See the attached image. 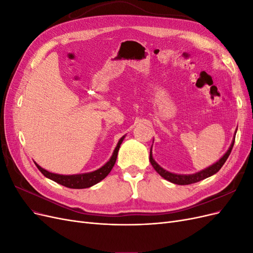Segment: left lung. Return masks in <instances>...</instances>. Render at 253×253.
Instances as JSON below:
<instances>
[{
	"label": "left lung",
	"mask_w": 253,
	"mask_h": 253,
	"mask_svg": "<svg viewBox=\"0 0 253 253\" xmlns=\"http://www.w3.org/2000/svg\"><path fill=\"white\" fill-rule=\"evenodd\" d=\"M235 134H236V131H235ZM235 134H234V137H233L230 147H229L228 151L225 153V154L221 156L215 164H213L210 167L206 168V169L198 171L196 173H193V174H176V173H172V172H169V171L165 170L164 168L160 167L155 162V159L153 158L152 147H151V151H150V162H151V165L153 166V168H154L155 171L160 176H162V177H164L168 181H170L172 183H175V185H181V186H183V185H190V183H194V182H197V181H201V180H203L205 178H208V177H210V176L217 173L220 170V168L224 166V164L226 163V160L229 157V155H230L231 150L233 148L234 139H235Z\"/></svg>",
	"instance_id": "left-lung-1"
}]
</instances>
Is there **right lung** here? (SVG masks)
Listing matches in <instances>:
<instances>
[{"mask_svg": "<svg viewBox=\"0 0 253 253\" xmlns=\"http://www.w3.org/2000/svg\"><path fill=\"white\" fill-rule=\"evenodd\" d=\"M125 136H122L119 139L116 148H115L113 154L110 158L109 162H106L101 168L93 171V172H87V173H81V174H74V175H62V174H56V173H51L47 170L43 169L42 167H40L37 163L36 166L38 169L40 170V172L45 176L53 181H56L57 183H60L64 187L71 188V189H85L89 188L91 186L96 185L99 181H101L104 179L106 176L109 175V173L112 171L113 167L116 163L117 155H118V151L120 148V144L122 143L125 139Z\"/></svg>", "mask_w": 253, "mask_h": 253, "instance_id": "add662e5", "label": "right lung"}]
</instances>
